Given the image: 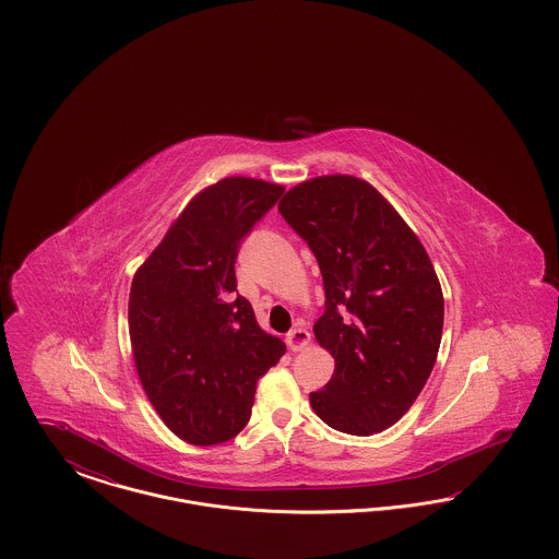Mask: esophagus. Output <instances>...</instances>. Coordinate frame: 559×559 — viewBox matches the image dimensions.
I'll return each instance as SVG.
<instances>
[{
    "instance_id": "obj_1",
    "label": "esophagus",
    "mask_w": 559,
    "mask_h": 559,
    "mask_svg": "<svg viewBox=\"0 0 559 559\" xmlns=\"http://www.w3.org/2000/svg\"><path fill=\"white\" fill-rule=\"evenodd\" d=\"M310 340H312L310 333L306 329H301V326H295V329L287 333V346L292 347L293 352L304 349V347L310 344Z\"/></svg>"
}]
</instances>
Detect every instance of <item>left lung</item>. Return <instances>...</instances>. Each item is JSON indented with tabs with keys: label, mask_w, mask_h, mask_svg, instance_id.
<instances>
[{
	"label": "left lung",
	"mask_w": 559,
	"mask_h": 559,
	"mask_svg": "<svg viewBox=\"0 0 559 559\" xmlns=\"http://www.w3.org/2000/svg\"><path fill=\"white\" fill-rule=\"evenodd\" d=\"M278 212L317 255L324 314L314 337L335 358L310 394L337 431L371 436L394 426L436 365L444 297L426 247L369 182L319 176L293 187Z\"/></svg>",
	"instance_id": "1"
}]
</instances>
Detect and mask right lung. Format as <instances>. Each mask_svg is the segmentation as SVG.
Masks as SVG:
<instances>
[{"mask_svg":"<svg viewBox=\"0 0 559 559\" xmlns=\"http://www.w3.org/2000/svg\"><path fill=\"white\" fill-rule=\"evenodd\" d=\"M283 192L245 176L203 188L133 274L135 371L163 424L188 444L235 438L258 379L287 349L258 324L235 274L240 239Z\"/></svg>","mask_w":559,"mask_h":559,"instance_id":"add662e5","label":"right lung"}]
</instances>
